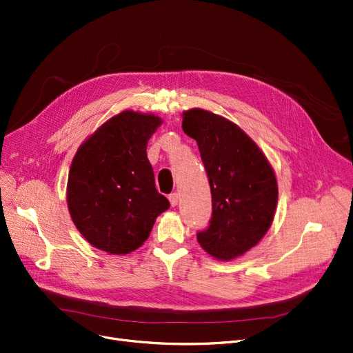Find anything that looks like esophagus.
<instances>
[{
  "mask_svg": "<svg viewBox=\"0 0 353 353\" xmlns=\"http://www.w3.org/2000/svg\"><path fill=\"white\" fill-rule=\"evenodd\" d=\"M170 202H171V205L172 206H176L178 205V201H179V194H176V192H172L170 196Z\"/></svg>",
  "mask_w": 353,
  "mask_h": 353,
  "instance_id": "esophagus-1",
  "label": "esophagus"
}]
</instances>
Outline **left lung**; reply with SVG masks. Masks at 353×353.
Masks as SVG:
<instances>
[{"label": "left lung", "instance_id": "obj_1", "mask_svg": "<svg viewBox=\"0 0 353 353\" xmlns=\"http://www.w3.org/2000/svg\"><path fill=\"white\" fill-rule=\"evenodd\" d=\"M182 128L198 143L212 192V218L198 241L210 256L232 260L256 246L273 222L274 171L248 134L225 117L194 108L183 113Z\"/></svg>", "mask_w": 353, "mask_h": 353}]
</instances>
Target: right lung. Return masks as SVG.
<instances>
[{"label":"right lung","mask_w":353,"mask_h":353,"mask_svg":"<svg viewBox=\"0 0 353 353\" xmlns=\"http://www.w3.org/2000/svg\"><path fill=\"white\" fill-rule=\"evenodd\" d=\"M161 120L123 112L105 121L76 152L68 181L72 221L96 249L127 254L147 240L170 208L154 181L147 143Z\"/></svg>","instance_id":"add662e5"}]
</instances>
